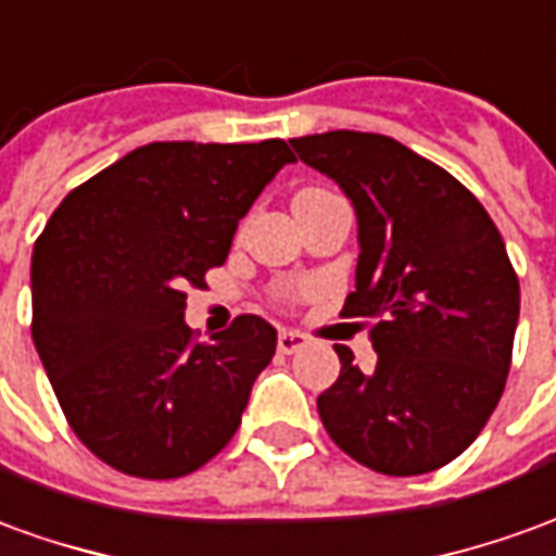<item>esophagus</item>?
Here are the masks:
<instances>
[{"label": "esophagus", "mask_w": 556, "mask_h": 556, "mask_svg": "<svg viewBox=\"0 0 556 556\" xmlns=\"http://www.w3.org/2000/svg\"><path fill=\"white\" fill-rule=\"evenodd\" d=\"M309 345V339L303 337V333H298V330H282L277 337V349L282 351V354H298V351H303Z\"/></svg>", "instance_id": "1"}]
</instances>
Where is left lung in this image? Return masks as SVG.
<instances>
[{"instance_id":"8db88e82","label":"left lung","mask_w":556,"mask_h":556,"mask_svg":"<svg viewBox=\"0 0 556 556\" xmlns=\"http://www.w3.org/2000/svg\"><path fill=\"white\" fill-rule=\"evenodd\" d=\"M303 163L357 211V282L342 318H369L378 354L363 372L345 345L318 396L327 434L387 477L450 465L497 408L521 291L489 211L465 184L381 134L291 139Z\"/></svg>"}]
</instances>
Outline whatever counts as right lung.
Instances as JSON below:
<instances>
[{"label": "right lung", "mask_w": 556, "mask_h": 556, "mask_svg": "<svg viewBox=\"0 0 556 556\" xmlns=\"http://www.w3.org/2000/svg\"><path fill=\"white\" fill-rule=\"evenodd\" d=\"M289 142H151L62 199L31 250V339L71 429L127 477H187L231 441L277 330L193 342L187 294L229 255Z\"/></svg>", "instance_id": "1"}]
</instances>
